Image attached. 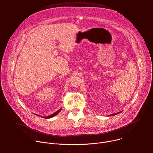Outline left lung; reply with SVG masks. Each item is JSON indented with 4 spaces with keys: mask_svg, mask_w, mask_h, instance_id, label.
<instances>
[{
    "mask_svg": "<svg viewBox=\"0 0 153 153\" xmlns=\"http://www.w3.org/2000/svg\"><path fill=\"white\" fill-rule=\"evenodd\" d=\"M115 113V114H111V115H110L109 116H115V115H116V114H119V113Z\"/></svg>",
    "mask_w": 153,
    "mask_h": 153,
    "instance_id": "obj_1",
    "label": "left lung"
}]
</instances>
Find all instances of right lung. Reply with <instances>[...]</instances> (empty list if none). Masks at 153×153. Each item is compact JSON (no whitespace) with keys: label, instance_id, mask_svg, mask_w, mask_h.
I'll return each mask as SVG.
<instances>
[{"label":"right lung","instance_id":"obj_1","mask_svg":"<svg viewBox=\"0 0 153 153\" xmlns=\"http://www.w3.org/2000/svg\"><path fill=\"white\" fill-rule=\"evenodd\" d=\"M61 110H62V108H60V110H59L58 111H57L56 112H55L54 113H53V114H51V115H50V116H46V117H43V116H40V117H42L45 118V119H50V118H51V117H53L55 116L56 115H57V114L61 111ZM36 115L38 116H39V115H37V114H36Z\"/></svg>","mask_w":153,"mask_h":153}]
</instances>
